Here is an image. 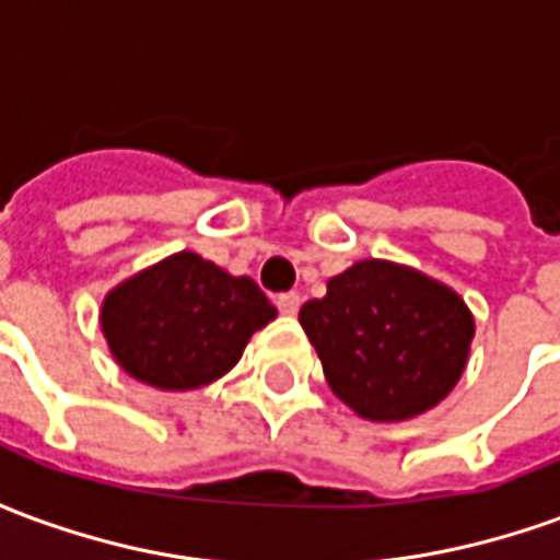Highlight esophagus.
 Here are the masks:
<instances>
[{
  "label": "esophagus",
  "instance_id": "1",
  "mask_svg": "<svg viewBox=\"0 0 560 560\" xmlns=\"http://www.w3.org/2000/svg\"><path fill=\"white\" fill-rule=\"evenodd\" d=\"M300 303H303V300H300V293H293V291L279 293V296H276V305H279L281 315H296V312H300Z\"/></svg>",
  "mask_w": 560,
  "mask_h": 560
}]
</instances>
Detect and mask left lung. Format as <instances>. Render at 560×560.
Segmentation results:
<instances>
[{
  "label": "left lung",
  "mask_w": 560,
  "mask_h": 560,
  "mask_svg": "<svg viewBox=\"0 0 560 560\" xmlns=\"http://www.w3.org/2000/svg\"><path fill=\"white\" fill-rule=\"evenodd\" d=\"M329 389L365 420L429 411L468 363L474 317L462 296L422 272L360 260L300 308Z\"/></svg>",
  "instance_id": "8db88e82"
}]
</instances>
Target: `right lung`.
<instances>
[{
  "mask_svg": "<svg viewBox=\"0 0 560 560\" xmlns=\"http://www.w3.org/2000/svg\"><path fill=\"white\" fill-rule=\"evenodd\" d=\"M272 317L276 305L255 281L179 252L107 293L102 327L128 375L159 389H195L231 372Z\"/></svg>",
  "mask_w": 560,
  "mask_h": 560,
  "instance_id": "add662e5",
  "label": "right lung"
}]
</instances>
